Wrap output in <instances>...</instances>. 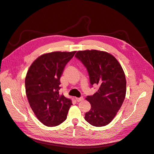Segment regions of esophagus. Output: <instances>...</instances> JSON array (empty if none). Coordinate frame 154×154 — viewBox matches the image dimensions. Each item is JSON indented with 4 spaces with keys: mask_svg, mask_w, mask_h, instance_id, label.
<instances>
[{
    "mask_svg": "<svg viewBox=\"0 0 154 154\" xmlns=\"http://www.w3.org/2000/svg\"><path fill=\"white\" fill-rule=\"evenodd\" d=\"M83 100H84V99H83V97H76V101H77V102H80V101H82Z\"/></svg>",
    "mask_w": 154,
    "mask_h": 154,
    "instance_id": "1",
    "label": "esophagus"
}]
</instances>
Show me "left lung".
Wrapping results in <instances>:
<instances>
[{
	"instance_id": "1",
	"label": "left lung",
	"mask_w": 154,
	"mask_h": 154,
	"mask_svg": "<svg viewBox=\"0 0 154 154\" xmlns=\"http://www.w3.org/2000/svg\"><path fill=\"white\" fill-rule=\"evenodd\" d=\"M75 57L88 71L90 86L99 89L86 100L91 104L85 119L92 125L101 127L109 124L123 103L126 93L125 73L120 63L105 51H79Z\"/></svg>"
}]
</instances>
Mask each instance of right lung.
Returning a JSON list of instances; mask_svg holds the SVG:
<instances>
[{
  "mask_svg": "<svg viewBox=\"0 0 154 154\" xmlns=\"http://www.w3.org/2000/svg\"><path fill=\"white\" fill-rule=\"evenodd\" d=\"M76 51L52 52L41 55L32 63L25 78L27 99L38 119L48 127L62 123L72 100L60 94V79Z\"/></svg>",
  "mask_w": 154,
  "mask_h": 154,
  "instance_id": "right-lung-1",
  "label": "right lung"
}]
</instances>
